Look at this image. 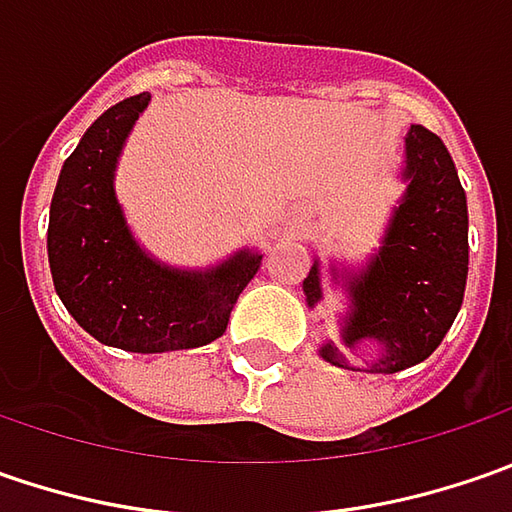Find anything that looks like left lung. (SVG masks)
Wrapping results in <instances>:
<instances>
[{
  "label": "left lung",
  "instance_id": "obj_1",
  "mask_svg": "<svg viewBox=\"0 0 512 512\" xmlns=\"http://www.w3.org/2000/svg\"><path fill=\"white\" fill-rule=\"evenodd\" d=\"M402 179L407 190L379 250L362 270L339 273L333 267V282H342L350 299L344 347H376L367 373H399L424 362L459 316L467 285V196L444 142L422 125L404 136ZM302 287L307 307L322 302L319 259ZM319 353L325 362L347 367L333 342Z\"/></svg>",
  "mask_w": 512,
  "mask_h": 512
}]
</instances>
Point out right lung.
Here are the masks:
<instances>
[{"mask_svg":"<svg viewBox=\"0 0 512 512\" xmlns=\"http://www.w3.org/2000/svg\"><path fill=\"white\" fill-rule=\"evenodd\" d=\"M150 93L108 108L62 165L48 222L53 287L96 342L130 353L190 350L219 339L262 253L182 270L156 262L133 239L116 199V165Z\"/></svg>","mask_w":512,"mask_h":512,"instance_id":"obj_1","label":"right lung"}]
</instances>
